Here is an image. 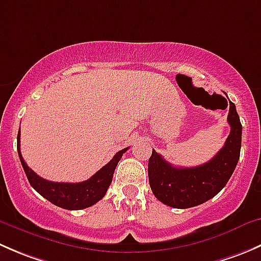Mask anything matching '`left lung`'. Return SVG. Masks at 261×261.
Listing matches in <instances>:
<instances>
[{"instance_id":"8db88e82","label":"left lung","mask_w":261,"mask_h":261,"mask_svg":"<svg viewBox=\"0 0 261 261\" xmlns=\"http://www.w3.org/2000/svg\"><path fill=\"white\" fill-rule=\"evenodd\" d=\"M227 121L231 131L222 149L210 162L198 167L177 168L152 149L147 164L149 183L154 196L174 208H191L213 198L232 175L241 149L240 117L230 102Z\"/></svg>"}]
</instances>
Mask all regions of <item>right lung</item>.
I'll use <instances>...</instances> for the list:
<instances>
[{"instance_id":"add662e5","label":"right lung","mask_w":261,"mask_h":261,"mask_svg":"<svg viewBox=\"0 0 261 261\" xmlns=\"http://www.w3.org/2000/svg\"><path fill=\"white\" fill-rule=\"evenodd\" d=\"M128 147L116 152L111 162L107 163L89 179L80 183H58L39 177L33 169L28 167L20 151V131L17 134V152L29 183L39 194L51 202L55 206L64 210H83L93 206L102 199L109 189L114 177V172L121 156Z\"/></svg>"}]
</instances>
